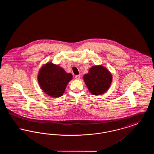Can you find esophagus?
Instances as JSON below:
<instances>
[{
  "mask_svg": "<svg viewBox=\"0 0 154 154\" xmlns=\"http://www.w3.org/2000/svg\"><path fill=\"white\" fill-rule=\"evenodd\" d=\"M75 78L76 80H80V75H76L75 76Z\"/></svg>",
  "mask_w": 154,
  "mask_h": 154,
  "instance_id": "34e87169",
  "label": "esophagus"
}]
</instances>
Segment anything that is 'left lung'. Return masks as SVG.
Segmentation results:
<instances>
[{
	"label": "left lung",
	"instance_id": "8db88e82",
	"mask_svg": "<svg viewBox=\"0 0 154 154\" xmlns=\"http://www.w3.org/2000/svg\"><path fill=\"white\" fill-rule=\"evenodd\" d=\"M89 91L94 95L104 94L110 88L112 76L110 71L102 65L92 66L83 76Z\"/></svg>",
	"mask_w": 154,
	"mask_h": 154
}]
</instances>
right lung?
I'll return each instance as SVG.
<instances>
[{
    "mask_svg": "<svg viewBox=\"0 0 154 154\" xmlns=\"http://www.w3.org/2000/svg\"><path fill=\"white\" fill-rule=\"evenodd\" d=\"M72 79V74L66 73L62 67L52 62H47L42 66L37 75L40 87L52 97L62 96Z\"/></svg>",
    "mask_w": 154,
    "mask_h": 154,
    "instance_id": "obj_1",
    "label": "right lung"
}]
</instances>
